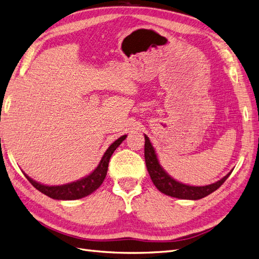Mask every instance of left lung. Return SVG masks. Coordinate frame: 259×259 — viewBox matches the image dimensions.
Here are the masks:
<instances>
[{"mask_svg": "<svg viewBox=\"0 0 259 259\" xmlns=\"http://www.w3.org/2000/svg\"><path fill=\"white\" fill-rule=\"evenodd\" d=\"M145 160L148 173L159 191L169 195V197L183 200H199L206 197V195L217 190L226 182V179L230 176L232 171H229L228 174L221 180H218V182L207 186H190L179 183L173 177L169 176L166 173V170L161 166L154 148L147 135H145Z\"/></svg>", "mask_w": 259, "mask_h": 259, "instance_id": "1", "label": "left lung"}]
</instances>
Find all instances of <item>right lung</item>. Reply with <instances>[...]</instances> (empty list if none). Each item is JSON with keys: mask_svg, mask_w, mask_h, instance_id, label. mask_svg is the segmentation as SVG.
Wrapping results in <instances>:
<instances>
[{"mask_svg": "<svg viewBox=\"0 0 259 259\" xmlns=\"http://www.w3.org/2000/svg\"><path fill=\"white\" fill-rule=\"evenodd\" d=\"M126 138V135H123L117 138L114 143H112L104 153L97 167L94 169L92 173L88 176L83 177L82 179L76 180V182L60 185V186H48L35 182L32 178H30L27 174H25L26 178L29 180L30 184L32 185L38 191H41L48 197L55 200H79L84 197H88L94 191H96L100 185L106 178L109 160H110L112 153L115 149L119 147L123 140Z\"/></svg>", "mask_w": 259, "mask_h": 259, "instance_id": "add662e5", "label": "right lung"}]
</instances>
